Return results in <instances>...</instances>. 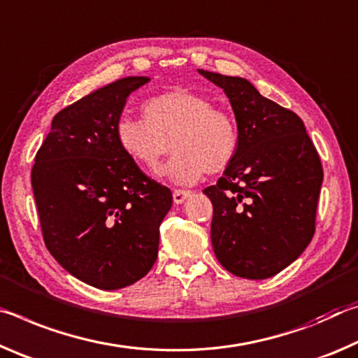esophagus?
<instances>
[{"label":"esophagus","instance_id":"34e87169","mask_svg":"<svg viewBox=\"0 0 358 358\" xmlns=\"http://www.w3.org/2000/svg\"><path fill=\"white\" fill-rule=\"evenodd\" d=\"M189 196H190L189 190H174L173 192V200L176 204H182Z\"/></svg>","mask_w":358,"mask_h":358}]
</instances>
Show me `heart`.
<instances>
[{
	"mask_svg": "<svg viewBox=\"0 0 358 358\" xmlns=\"http://www.w3.org/2000/svg\"><path fill=\"white\" fill-rule=\"evenodd\" d=\"M143 114L144 120H119L117 143L134 163L150 171L173 149L174 157L158 174L174 184L192 185L204 173H222L236 155V120L227 110L215 109L206 96L171 90L148 99Z\"/></svg>",
	"mask_w": 358,
	"mask_h": 358,
	"instance_id": "1",
	"label": "heart"
}]
</instances>
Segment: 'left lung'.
Returning a JSON list of instances; mask_svg holds the SVG:
<instances>
[{
    "mask_svg": "<svg viewBox=\"0 0 358 358\" xmlns=\"http://www.w3.org/2000/svg\"><path fill=\"white\" fill-rule=\"evenodd\" d=\"M225 92L236 119V155L217 184L210 241L234 276L268 279L311 243L324 180L320 158L303 120L238 76L198 69Z\"/></svg>",
    "mask_w": 358,
    "mask_h": 358,
    "instance_id": "1",
    "label": "left lung"
}]
</instances>
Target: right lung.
I'll list each match as a JSON object with an SVG mask.
<instances>
[{"instance_id":"1","label":"right lung","mask_w":358,"mask_h":358,"mask_svg":"<svg viewBox=\"0 0 358 358\" xmlns=\"http://www.w3.org/2000/svg\"><path fill=\"white\" fill-rule=\"evenodd\" d=\"M128 76L62 109L34 158L31 185L43 236L69 274L101 290L144 278L158 254L173 195L115 138L127 98L148 84Z\"/></svg>"}]
</instances>
